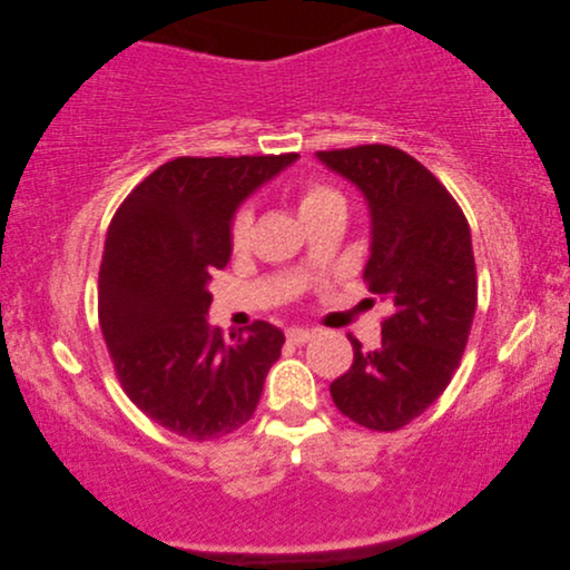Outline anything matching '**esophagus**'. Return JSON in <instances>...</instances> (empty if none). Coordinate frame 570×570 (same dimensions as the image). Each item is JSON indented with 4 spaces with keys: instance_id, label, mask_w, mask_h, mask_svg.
<instances>
[{
    "instance_id": "esophagus-1",
    "label": "esophagus",
    "mask_w": 570,
    "mask_h": 570,
    "mask_svg": "<svg viewBox=\"0 0 570 570\" xmlns=\"http://www.w3.org/2000/svg\"><path fill=\"white\" fill-rule=\"evenodd\" d=\"M313 335H315V331H311V328H297V325L287 328V338H291L293 343H305V341H311Z\"/></svg>"
}]
</instances>
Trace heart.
<instances>
[{
  "mask_svg": "<svg viewBox=\"0 0 570 570\" xmlns=\"http://www.w3.org/2000/svg\"><path fill=\"white\" fill-rule=\"evenodd\" d=\"M333 212H346V199L341 191H335L328 184H307L297 197V214L305 222V227L315 219L328 217ZM252 235V209L245 207L237 212L232 222V245L235 249H245Z\"/></svg>",
  "mask_w": 570,
  "mask_h": 570,
  "instance_id": "obj_1",
  "label": "heart"
}]
</instances>
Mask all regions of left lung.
Segmentation results:
<instances>
[{
  "label": "left lung",
  "instance_id": "left-lung-1",
  "mask_svg": "<svg viewBox=\"0 0 570 570\" xmlns=\"http://www.w3.org/2000/svg\"><path fill=\"white\" fill-rule=\"evenodd\" d=\"M315 158L363 194L371 217L368 291L391 305L381 346H353L331 384L343 414L394 432L432 406L452 381L478 305L470 224L436 176L394 146L318 151Z\"/></svg>",
  "mask_w": 570,
  "mask_h": 570
}]
</instances>
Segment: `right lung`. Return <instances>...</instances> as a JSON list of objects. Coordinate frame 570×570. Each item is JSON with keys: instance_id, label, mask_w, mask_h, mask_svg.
Returning <instances> with one entry per match:
<instances>
[{"instance_id": "1", "label": "right lung", "mask_w": 570, "mask_h": 570, "mask_svg": "<svg viewBox=\"0 0 570 570\" xmlns=\"http://www.w3.org/2000/svg\"><path fill=\"white\" fill-rule=\"evenodd\" d=\"M295 158H174L128 194L108 227L102 338L128 399L186 440H217L245 424L279 358L285 335L273 323L229 338L212 328L209 279L229 263L242 202Z\"/></svg>"}]
</instances>
